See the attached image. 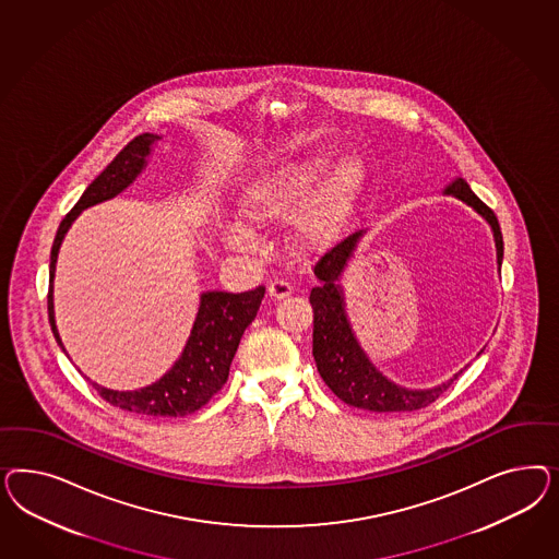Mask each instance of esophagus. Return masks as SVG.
Masks as SVG:
<instances>
[{"mask_svg":"<svg viewBox=\"0 0 559 559\" xmlns=\"http://www.w3.org/2000/svg\"><path fill=\"white\" fill-rule=\"evenodd\" d=\"M290 293H293L290 283L283 281V278H274L271 285H269V295H271L272 299H276V301H281V299H287Z\"/></svg>","mask_w":559,"mask_h":559,"instance_id":"34e87169","label":"esophagus"}]
</instances>
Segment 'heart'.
<instances>
[{
	"instance_id": "b5f03b06",
	"label": "heart",
	"mask_w": 559,
	"mask_h": 559,
	"mask_svg": "<svg viewBox=\"0 0 559 559\" xmlns=\"http://www.w3.org/2000/svg\"><path fill=\"white\" fill-rule=\"evenodd\" d=\"M330 157L318 153L281 162L258 174L243 194L241 211L254 225H271L287 219L318 185ZM362 182V166L355 157L342 159L323 180L304 215L295 223L293 243L301 252H316L336 236L340 223ZM229 243L239 250L252 248L246 231H231Z\"/></svg>"
}]
</instances>
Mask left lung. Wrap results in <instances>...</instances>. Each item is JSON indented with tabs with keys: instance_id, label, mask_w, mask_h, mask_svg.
<instances>
[{
	"instance_id": "left-lung-1",
	"label": "left lung",
	"mask_w": 559,
	"mask_h": 559,
	"mask_svg": "<svg viewBox=\"0 0 559 559\" xmlns=\"http://www.w3.org/2000/svg\"><path fill=\"white\" fill-rule=\"evenodd\" d=\"M444 194H453L459 201L469 204L484 219L490 223L496 241L498 266H502L504 241L498 219L490 206L481 203L474 190L463 178H455ZM362 231L338 241L332 250L316 262L313 272L318 276V287L311 288L309 304L313 307V358L325 385L338 395L348 406L369 409V412H414L432 404L440 393L457 379V374L432 390H406L395 385L374 365L360 348L355 332L348 322L344 309V295L340 287V276L353 258Z\"/></svg>"
}]
</instances>
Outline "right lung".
Segmentation results:
<instances>
[{"instance_id":"1","label":"right lung","mask_w":559,"mask_h":559,"mask_svg":"<svg viewBox=\"0 0 559 559\" xmlns=\"http://www.w3.org/2000/svg\"><path fill=\"white\" fill-rule=\"evenodd\" d=\"M157 139L159 136L153 133H143V135H136L131 143H127L100 176L85 188L82 199L69 211L57 229L51 248L47 307H49L52 336L59 342L61 348H63V342L59 338V332L55 325V309H52V278H55V264H57L61 241L68 234L71 223L84 209L117 197L135 180L141 169L145 168L147 155L152 153V145ZM264 293H266L264 287H255L254 290H246V293H223V290L203 293L201 307L192 325L190 338L185 346V353L159 381L135 391L106 390L102 385L92 383L94 390L98 391L102 400H106L110 406L141 414V416L176 418V416H187L197 412L225 385L239 340L243 336L246 328L254 322L255 313L264 299Z\"/></svg>"}]
</instances>
